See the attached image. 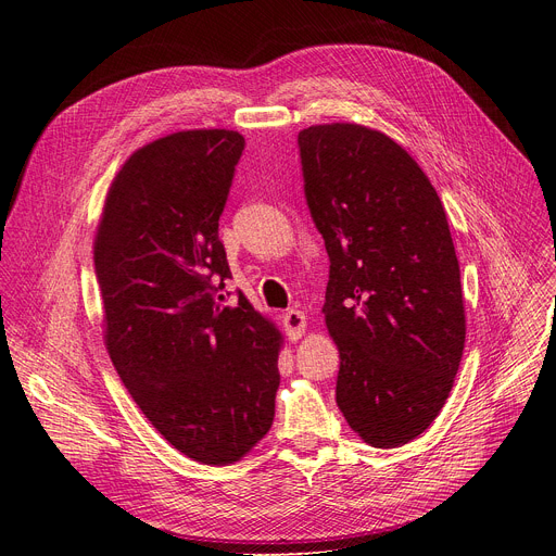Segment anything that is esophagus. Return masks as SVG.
Masks as SVG:
<instances>
[{
    "label": "esophagus",
    "mask_w": 556,
    "mask_h": 556,
    "mask_svg": "<svg viewBox=\"0 0 556 556\" xmlns=\"http://www.w3.org/2000/svg\"><path fill=\"white\" fill-rule=\"evenodd\" d=\"M283 327L290 340H300L306 333V315L298 308H290L283 313Z\"/></svg>",
    "instance_id": "1"
}]
</instances>
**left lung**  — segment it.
<instances>
[{"instance_id": "1", "label": "left lung", "mask_w": 556, "mask_h": 556, "mask_svg": "<svg viewBox=\"0 0 556 556\" xmlns=\"http://www.w3.org/2000/svg\"><path fill=\"white\" fill-rule=\"evenodd\" d=\"M304 191L331 258L336 403L374 448L419 437L459 369L466 315L444 204L403 146L361 124L298 137Z\"/></svg>"}]
</instances>
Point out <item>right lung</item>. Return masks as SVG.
Wrapping results in <instances>:
<instances>
[{
    "label": "right lung",
    "instance_id": "obj_1",
    "mask_svg": "<svg viewBox=\"0 0 556 556\" xmlns=\"http://www.w3.org/2000/svg\"><path fill=\"white\" fill-rule=\"evenodd\" d=\"M245 139L198 128L137 149L114 175L94 233L110 361L164 440L200 464L243 459L273 426L283 336L239 295L218 239Z\"/></svg>",
    "mask_w": 556,
    "mask_h": 556
}]
</instances>
